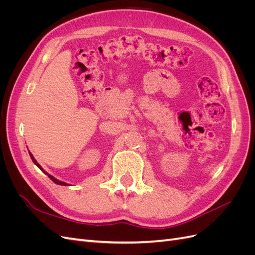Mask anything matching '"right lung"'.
Segmentation results:
<instances>
[{
	"label": "right lung",
	"mask_w": 255,
	"mask_h": 255,
	"mask_svg": "<svg viewBox=\"0 0 255 255\" xmlns=\"http://www.w3.org/2000/svg\"><path fill=\"white\" fill-rule=\"evenodd\" d=\"M29 155H30V158H32V160H33V161H34V164H35V165H37V166H38V168H39V169H40V170H41V171H43V172H44V173H45V174H47V175H48V176H49V177H50V179H51V180H52V181H53V182H54V183H55V184H58V185H65V186H66V185H67V184H66V183H64V182H60V181H58V180H56V179H55V177H54V176H52V175H50V174H49V173H47V172H45V171H44V170H43V169H42V168H41V166H40V165H39V164H38V163H37V161H36V159H35V158H34V156H33V155H32V154H30V153H29Z\"/></svg>",
	"instance_id": "1"
}]
</instances>
